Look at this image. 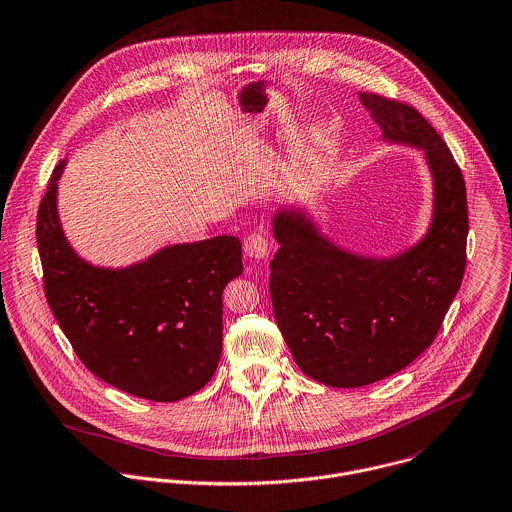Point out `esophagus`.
Masks as SVG:
<instances>
[{
  "instance_id": "obj_1",
  "label": "esophagus",
  "mask_w": 512,
  "mask_h": 512,
  "mask_svg": "<svg viewBox=\"0 0 512 512\" xmlns=\"http://www.w3.org/2000/svg\"><path fill=\"white\" fill-rule=\"evenodd\" d=\"M244 254L252 260H264L270 254V242L262 232H252L244 240Z\"/></svg>"
}]
</instances>
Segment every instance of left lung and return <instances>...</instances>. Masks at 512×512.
Returning <instances> with one entry per match:
<instances>
[{
  "mask_svg": "<svg viewBox=\"0 0 512 512\" xmlns=\"http://www.w3.org/2000/svg\"><path fill=\"white\" fill-rule=\"evenodd\" d=\"M359 101L383 141L425 153L433 218L415 246L369 258L334 244L302 208L274 214L276 324L298 367L330 387L375 383L421 355L459 292L467 262V190L445 141L405 103L375 93H359Z\"/></svg>",
  "mask_w": 512,
  "mask_h": 512,
  "instance_id": "left-lung-1",
  "label": "left lung"
}]
</instances>
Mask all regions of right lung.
<instances>
[{
    "label": "right lung",
    "instance_id": "obj_1",
    "mask_svg": "<svg viewBox=\"0 0 512 512\" xmlns=\"http://www.w3.org/2000/svg\"><path fill=\"white\" fill-rule=\"evenodd\" d=\"M59 161L37 212L45 298L85 367L151 401H178L204 387L222 351V292L242 274V244L216 236L165 246L127 268L83 260L57 212Z\"/></svg>",
    "mask_w": 512,
    "mask_h": 512
}]
</instances>
